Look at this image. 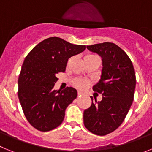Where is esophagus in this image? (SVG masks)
<instances>
[{
  "label": "esophagus",
  "instance_id": "esophagus-1",
  "mask_svg": "<svg viewBox=\"0 0 152 152\" xmlns=\"http://www.w3.org/2000/svg\"><path fill=\"white\" fill-rule=\"evenodd\" d=\"M83 96V92H80V91H78V96Z\"/></svg>",
  "mask_w": 152,
  "mask_h": 152
}]
</instances>
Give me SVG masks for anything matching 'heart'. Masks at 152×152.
<instances>
[{
	"label": "heart",
	"instance_id": "obj_1",
	"mask_svg": "<svg viewBox=\"0 0 152 152\" xmlns=\"http://www.w3.org/2000/svg\"><path fill=\"white\" fill-rule=\"evenodd\" d=\"M96 55H87L85 56V58H89V57H92V56H95ZM84 58V59H85ZM75 86L77 87L78 89H84L86 86H87V82L85 80H76L74 82Z\"/></svg>",
	"mask_w": 152,
	"mask_h": 152
}]
</instances>
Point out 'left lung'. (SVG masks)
I'll use <instances>...</instances> for the list:
<instances>
[{
  "mask_svg": "<svg viewBox=\"0 0 152 152\" xmlns=\"http://www.w3.org/2000/svg\"><path fill=\"white\" fill-rule=\"evenodd\" d=\"M102 59L101 79L92 89L102 95L83 113L85 127L97 135H105L118 129L129 113L134 99L136 78L134 67L126 53L113 43L87 46Z\"/></svg>",
  "mask_w": 152,
  "mask_h": 152,
  "instance_id": "8db88e82",
  "label": "left lung"
}]
</instances>
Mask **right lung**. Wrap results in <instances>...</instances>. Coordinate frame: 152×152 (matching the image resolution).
<instances>
[{
    "mask_svg": "<svg viewBox=\"0 0 152 152\" xmlns=\"http://www.w3.org/2000/svg\"><path fill=\"white\" fill-rule=\"evenodd\" d=\"M86 48L53 37L38 43L25 58L18 78V98L27 121L39 131L58 127L67 106L77 97L72 87L63 90L53 87L56 75L65 72L69 58Z\"/></svg>",
    "mask_w": 152,
    "mask_h": 152,
    "instance_id": "obj_1",
    "label": "right lung"
}]
</instances>
